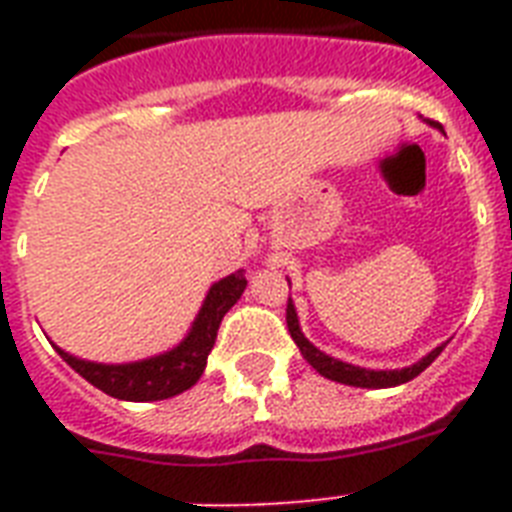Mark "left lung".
<instances>
[{"instance_id": "left-lung-1", "label": "left lung", "mask_w": 512, "mask_h": 512, "mask_svg": "<svg viewBox=\"0 0 512 512\" xmlns=\"http://www.w3.org/2000/svg\"><path fill=\"white\" fill-rule=\"evenodd\" d=\"M287 327H289V335H292V340L297 342V348H300L305 361H308V364L321 374V377L342 382V385H353V388H393V385L414 380V377H417L420 372H425V369L436 361L438 353L444 350V345H438V348L430 350L428 356L422 358V361L406 366V369H390V372L385 369V372H374V369H361V366L337 361V358L321 353L316 345H311V342L305 340V335L300 332V324H297V313L292 300L287 303Z\"/></svg>"}]
</instances>
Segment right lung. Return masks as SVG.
Returning a JSON list of instances; mask_svg holds the SVG:
<instances>
[{"label":"right lung","mask_w":512,"mask_h":512,"mask_svg":"<svg viewBox=\"0 0 512 512\" xmlns=\"http://www.w3.org/2000/svg\"><path fill=\"white\" fill-rule=\"evenodd\" d=\"M244 287H247L244 271L231 273V276L212 284L188 337L177 348L162 353V356L135 361V364L106 366L68 356L66 350L60 348L58 353L74 372L82 374L84 380L103 390V393H108V396L122 398V401H162V398H172L191 388V385H196L204 366H207L209 350L215 345L220 321H223L225 313L231 311L233 303L239 300Z\"/></svg>","instance_id":"obj_1"}]
</instances>
